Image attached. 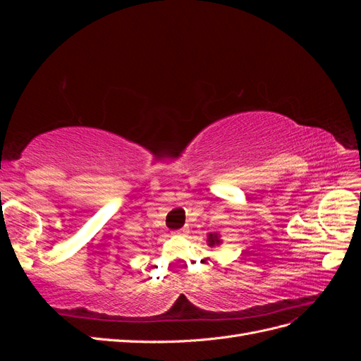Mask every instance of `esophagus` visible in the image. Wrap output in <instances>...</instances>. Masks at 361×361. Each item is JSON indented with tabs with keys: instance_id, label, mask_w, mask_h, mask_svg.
Listing matches in <instances>:
<instances>
[{
	"instance_id": "esophagus-1",
	"label": "esophagus",
	"mask_w": 361,
	"mask_h": 361,
	"mask_svg": "<svg viewBox=\"0 0 361 361\" xmlns=\"http://www.w3.org/2000/svg\"><path fill=\"white\" fill-rule=\"evenodd\" d=\"M185 232H187V228L183 227V228H179V231H176V232H174V233H176V235H183Z\"/></svg>"
}]
</instances>
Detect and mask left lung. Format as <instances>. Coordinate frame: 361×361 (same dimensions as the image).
<instances>
[{"instance_id":"8db88e82","label":"left lung","mask_w":361,"mask_h":361,"mask_svg":"<svg viewBox=\"0 0 361 361\" xmlns=\"http://www.w3.org/2000/svg\"><path fill=\"white\" fill-rule=\"evenodd\" d=\"M207 241H209V245H211V247L218 245V244L221 243L220 238H218V235H215V233H209V238H207Z\"/></svg>"}]
</instances>
